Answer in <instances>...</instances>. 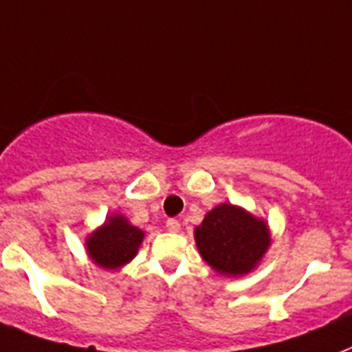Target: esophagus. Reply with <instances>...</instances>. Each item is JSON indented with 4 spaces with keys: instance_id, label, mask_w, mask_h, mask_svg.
<instances>
[{
    "instance_id": "34e87169",
    "label": "esophagus",
    "mask_w": 352,
    "mask_h": 352,
    "mask_svg": "<svg viewBox=\"0 0 352 352\" xmlns=\"http://www.w3.org/2000/svg\"><path fill=\"white\" fill-rule=\"evenodd\" d=\"M179 228H182V224H179L178 220H174V219L167 220V230L170 231V233H178Z\"/></svg>"
}]
</instances>
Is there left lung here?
Returning <instances> with one entry per match:
<instances>
[{"instance_id": "obj_1", "label": "left lung", "mask_w": 352, "mask_h": 352, "mask_svg": "<svg viewBox=\"0 0 352 352\" xmlns=\"http://www.w3.org/2000/svg\"><path fill=\"white\" fill-rule=\"evenodd\" d=\"M200 257L226 277L252 274L272 246L268 222L235 204H220L207 211L195 228Z\"/></svg>"}]
</instances>
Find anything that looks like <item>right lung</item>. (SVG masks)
I'll return each mask as SVG.
<instances>
[{
	"label": "right lung",
	"instance_id": "add662e5",
	"mask_svg": "<svg viewBox=\"0 0 352 352\" xmlns=\"http://www.w3.org/2000/svg\"><path fill=\"white\" fill-rule=\"evenodd\" d=\"M145 231L121 213H111L86 236L84 250L89 261L102 270H119L138 255Z\"/></svg>",
	"mask_w": 352,
	"mask_h": 352
}]
</instances>
